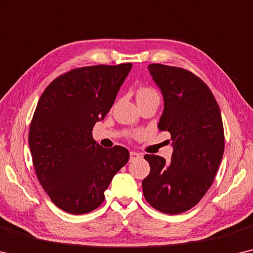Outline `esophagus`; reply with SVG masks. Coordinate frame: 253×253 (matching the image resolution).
<instances>
[{
  "instance_id": "esophagus-1",
  "label": "esophagus",
  "mask_w": 253,
  "mask_h": 253,
  "mask_svg": "<svg viewBox=\"0 0 253 253\" xmlns=\"http://www.w3.org/2000/svg\"><path fill=\"white\" fill-rule=\"evenodd\" d=\"M141 158V155L135 153V151H131L130 153V162H133V161H137V159Z\"/></svg>"
}]
</instances>
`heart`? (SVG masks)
<instances>
[{
  "label": "heart",
  "mask_w": 253,
  "mask_h": 253,
  "mask_svg": "<svg viewBox=\"0 0 253 253\" xmlns=\"http://www.w3.org/2000/svg\"><path fill=\"white\" fill-rule=\"evenodd\" d=\"M151 97H158L157 92L151 88H140L137 92V99L151 98Z\"/></svg>",
  "instance_id": "1"
}]
</instances>
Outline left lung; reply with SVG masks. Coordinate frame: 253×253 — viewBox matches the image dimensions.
Here are the masks:
<instances>
[{"instance_id":"obj_1","label":"left lung","mask_w":253,"mask_h":253,"mask_svg":"<svg viewBox=\"0 0 253 253\" xmlns=\"http://www.w3.org/2000/svg\"><path fill=\"white\" fill-rule=\"evenodd\" d=\"M164 99L158 130L169 131V163L146 155L150 173L142 181L148 204L176 215L201 200L212 184L224 154V129L218 104L203 80L190 71L163 64L148 65Z\"/></svg>"}]
</instances>
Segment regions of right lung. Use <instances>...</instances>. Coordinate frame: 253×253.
Here are the masks:
<instances>
[{
    "label": "right lung",
    "instance_id": "add662e5",
    "mask_svg": "<svg viewBox=\"0 0 253 253\" xmlns=\"http://www.w3.org/2000/svg\"><path fill=\"white\" fill-rule=\"evenodd\" d=\"M132 64L95 65L56 78L38 100L29 148L38 181L50 200L73 215L104 201L112 178L129 161L121 146L103 148L92 127L113 106Z\"/></svg>",
    "mask_w": 253,
    "mask_h": 253
}]
</instances>
